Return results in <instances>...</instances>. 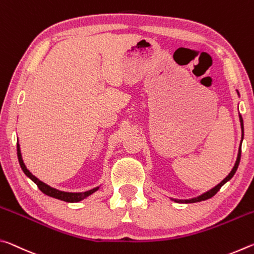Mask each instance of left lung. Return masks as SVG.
<instances>
[{"instance_id":"left-lung-1","label":"left lung","mask_w":254,"mask_h":254,"mask_svg":"<svg viewBox=\"0 0 254 254\" xmlns=\"http://www.w3.org/2000/svg\"><path fill=\"white\" fill-rule=\"evenodd\" d=\"M240 122H241V128H242V139H243V135H244V134H243V133H244V127H243V119H242V117H241V115H240ZM241 142H242V141H241ZM240 159H241V145H240V149H239L238 159H236V162H235V165H234V167H233V169H232V171L229 174V176H226V178L223 179L222 182L217 185V186H215L214 188L210 189V190L204 192L203 195L196 197V198L185 199V200H182V199H175V201H177V203H186V204H188V203H196V201H201V200L208 199V198H210V197H213L215 194H216V192H217L218 190H220L223 185L229 182V180H230L232 177H233L234 174H235V171H236V169H238V167H239Z\"/></svg>"}]
</instances>
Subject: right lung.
Returning a JSON list of instances; mask_svg holds the SVG:
<instances>
[{
    "label": "right lung",
    "instance_id": "add662e5",
    "mask_svg": "<svg viewBox=\"0 0 254 254\" xmlns=\"http://www.w3.org/2000/svg\"><path fill=\"white\" fill-rule=\"evenodd\" d=\"M16 151H18V159H19V162H20V166L21 168H22L23 173L28 176V177L32 180V182L37 185L38 188L40 189V190L44 192V194L48 195L50 197H54V198H57L60 200H64V201H67V203H77V201H80L83 200L86 197H88L89 195H92L93 192H95L98 188L100 187H96V188H93L91 190H87V191H84V192H66V191H60L58 189H55L53 187L48 186V185H46L45 183L40 182L39 179L37 177H34V176L30 173V171L27 169V167L23 163L22 160V156H21V151H20V145L18 143L16 145Z\"/></svg>",
    "mask_w": 254,
    "mask_h": 254
}]
</instances>
